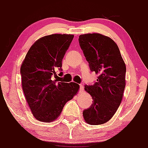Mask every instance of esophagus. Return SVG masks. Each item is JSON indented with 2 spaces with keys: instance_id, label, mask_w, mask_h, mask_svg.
<instances>
[{
  "instance_id": "obj_1",
  "label": "esophagus",
  "mask_w": 148,
  "mask_h": 148,
  "mask_svg": "<svg viewBox=\"0 0 148 148\" xmlns=\"http://www.w3.org/2000/svg\"><path fill=\"white\" fill-rule=\"evenodd\" d=\"M79 90H80V92H83L84 86L82 84H80V86H79Z\"/></svg>"
}]
</instances>
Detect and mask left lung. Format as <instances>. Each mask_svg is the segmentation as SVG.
Masks as SVG:
<instances>
[{
  "mask_svg": "<svg viewBox=\"0 0 148 148\" xmlns=\"http://www.w3.org/2000/svg\"><path fill=\"white\" fill-rule=\"evenodd\" d=\"M78 41L90 70L99 75L94 84L84 85L93 103L84 110V119L91 125H102L114 116L121 104L126 66L118 46L110 38L88 33L81 35Z\"/></svg>",
  "mask_w": 148,
  "mask_h": 148,
  "instance_id": "left-lung-1",
  "label": "left lung"
}]
</instances>
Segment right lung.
Instances as JSON below:
<instances>
[{
	"instance_id": "1",
	"label": "right lung",
	"mask_w": 148,
	"mask_h": 148,
	"mask_svg": "<svg viewBox=\"0 0 148 148\" xmlns=\"http://www.w3.org/2000/svg\"><path fill=\"white\" fill-rule=\"evenodd\" d=\"M73 37V35L53 34L40 38L32 44L22 62L23 93L38 121L56 120L65 104L78 92V84L61 82L56 73L57 68L61 70V61ZM62 74L61 72L60 75Z\"/></svg>"
}]
</instances>
